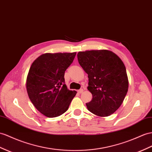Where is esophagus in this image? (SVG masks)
Segmentation results:
<instances>
[{"label": "esophagus", "mask_w": 152, "mask_h": 152, "mask_svg": "<svg viewBox=\"0 0 152 152\" xmlns=\"http://www.w3.org/2000/svg\"><path fill=\"white\" fill-rule=\"evenodd\" d=\"M83 92V89H82V88H81V89H80V90L77 91L78 94H81V93H82Z\"/></svg>", "instance_id": "34e87169"}]
</instances>
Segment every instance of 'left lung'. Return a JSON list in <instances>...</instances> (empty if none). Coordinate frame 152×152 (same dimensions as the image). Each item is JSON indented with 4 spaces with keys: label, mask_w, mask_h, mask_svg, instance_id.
Returning <instances> with one entry per match:
<instances>
[{
    "label": "left lung",
    "mask_w": 152,
    "mask_h": 152,
    "mask_svg": "<svg viewBox=\"0 0 152 152\" xmlns=\"http://www.w3.org/2000/svg\"><path fill=\"white\" fill-rule=\"evenodd\" d=\"M77 60L88 75V90L92 99L88 110L100 117L112 114L127 94L128 79L121 58L109 50H91L77 53Z\"/></svg>",
    "instance_id": "8db88e82"
}]
</instances>
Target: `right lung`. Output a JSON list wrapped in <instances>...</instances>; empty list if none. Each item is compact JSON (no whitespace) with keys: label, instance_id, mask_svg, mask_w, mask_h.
I'll return each mask as SVG.
<instances>
[{"label":"right lung","instance_id":"obj_1","mask_svg":"<svg viewBox=\"0 0 152 152\" xmlns=\"http://www.w3.org/2000/svg\"><path fill=\"white\" fill-rule=\"evenodd\" d=\"M76 53H45L31 66L26 80V89L33 105L41 114L55 118L67 110L76 94L65 83V71Z\"/></svg>","mask_w":152,"mask_h":152}]
</instances>
